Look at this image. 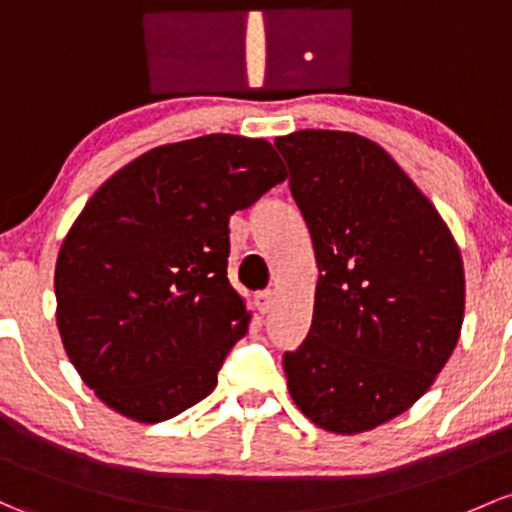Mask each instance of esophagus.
Returning a JSON list of instances; mask_svg holds the SVG:
<instances>
[{
	"label": "esophagus",
	"mask_w": 512,
	"mask_h": 512,
	"mask_svg": "<svg viewBox=\"0 0 512 512\" xmlns=\"http://www.w3.org/2000/svg\"><path fill=\"white\" fill-rule=\"evenodd\" d=\"M257 301V309L262 311V314H270L274 309V304H277V292H272V289H265V292H260L255 297Z\"/></svg>",
	"instance_id": "esophagus-1"
}]
</instances>
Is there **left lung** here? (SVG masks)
Listing matches in <instances>:
<instances>
[{
  "mask_svg": "<svg viewBox=\"0 0 512 512\" xmlns=\"http://www.w3.org/2000/svg\"><path fill=\"white\" fill-rule=\"evenodd\" d=\"M274 147L321 272L309 336L284 353L289 395L326 432H370L410 410L454 353L466 297L459 245L380 144L301 129Z\"/></svg>",
  "mask_w": 512,
  "mask_h": 512,
  "instance_id": "left-lung-1",
  "label": "left lung"
}]
</instances>
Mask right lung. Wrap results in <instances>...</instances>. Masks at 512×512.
I'll return each mask as SVG.
<instances>
[{
	"mask_svg": "<svg viewBox=\"0 0 512 512\" xmlns=\"http://www.w3.org/2000/svg\"><path fill=\"white\" fill-rule=\"evenodd\" d=\"M287 179L265 139L206 134L129 161L85 203L56 262L63 348L134 422L213 392L250 311L228 279L230 215Z\"/></svg>",
	"mask_w": 512,
	"mask_h": 512,
	"instance_id": "right-lung-1",
	"label": "right lung"
}]
</instances>
